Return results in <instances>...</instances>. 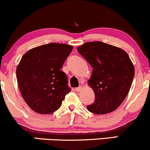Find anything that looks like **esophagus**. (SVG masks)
Listing matches in <instances>:
<instances>
[{
  "label": "esophagus",
  "mask_w": 150,
  "mask_h": 150,
  "mask_svg": "<svg viewBox=\"0 0 150 150\" xmlns=\"http://www.w3.org/2000/svg\"><path fill=\"white\" fill-rule=\"evenodd\" d=\"M82 86H80V87H77V88L75 89V90H76L77 92H80V91L82 90Z\"/></svg>",
  "instance_id": "1"
}]
</instances>
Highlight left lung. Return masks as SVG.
<instances>
[{"label":"left lung","mask_w":150,"mask_h":150,"mask_svg":"<svg viewBox=\"0 0 150 150\" xmlns=\"http://www.w3.org/2000/svg\"><path fill=\"white\" fill-rule=\"evenodd\" d=\"M77 51L93 68L88 85L95 95L90 112L106 114L115 111L128 95L135 68L124 50L101 42H87Z\"/></svg>","instance_id":"left-lung-1"}]
</instances>
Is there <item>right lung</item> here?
I'll use <instances>...</instances> for the list:
<instances>
[{"label":"right lung","mask_w":150,"mask_h":150,"mask_svg":"<svg viewBox=\"0 0 150 150\" xmlns=\"http://www.w3.org/2000/svg\"><path fill=\"white\" fill-rule=\"evenodd\" d=\"M73 46L50 43L33 48L23 55L16 69L18 87L31 109L50 114L61 106L71 89L61 69Z\"/></svg>","instance_id":"obj_1"}]
</instances>
